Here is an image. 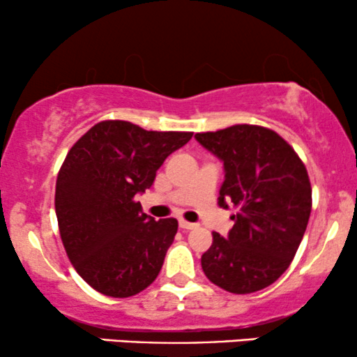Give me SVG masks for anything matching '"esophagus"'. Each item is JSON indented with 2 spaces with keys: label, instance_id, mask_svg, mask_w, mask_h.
Returning a JSON list of instances; mask_svg holds the SVG:
<instances>
[{
  "label": "esophagus",
  "instance_id": "34e87169",
  "mask_svg": "<svg viewBox=\"0 0 357 357\" xmlns=\"http://www.w3.org/2000/svg\"><path fill=\"white\" fill-rule=\"evenodd\" d=\"M179 227H181L183 230H195V228H198V225L190 223V221L186 220H179Z\"/></svg>",
  "mask_w": 357,
  "mask_h": 357
}]
</instances>
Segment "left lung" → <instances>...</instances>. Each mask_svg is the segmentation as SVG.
I'll use <instances>...</instances> for the list:
<instances>
[{"label": "left lung", "mask_w": 357, "mask_h": 357, "mask_svg": "<svg viewBox=\"0 0 357 357\" xmlns=\"http://www.w3.org/2000/svg\"><path fill=\"white\" fill-rule=\"evenodd\" d=\"M223 162L218 204L238 208L227 236L213 233L202 267L215 285L252 294L289 268L304 236L312 188L304 162L273 130L238 124L195 136Z\"/></svg>", "instance_id": "1"}]
</instances>
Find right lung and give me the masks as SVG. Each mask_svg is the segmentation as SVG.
Returning a JSON list of instances; mask_svg holds the SVG:
<instances>
[{
    "label": "right lung",
    "instance_id": "1",
    "mask_svg": "<svg viewBox=\"0 0 357 357\" xmlns=\"http://www.w3.org/2000/svg\"><path fill=\"white\" fill-rule=\"evenodd\" d=\"M192 132H158L104 121L73 144L60 167L55 211L77 273L97 292L130 297L161 272L178 221H155L136 202Z\"/></svg>",
    "mask_w": 357,
    "mask_h": 357
}]
</instances>
